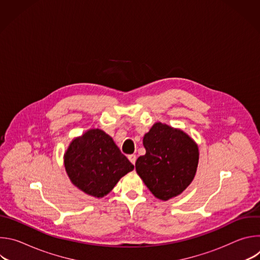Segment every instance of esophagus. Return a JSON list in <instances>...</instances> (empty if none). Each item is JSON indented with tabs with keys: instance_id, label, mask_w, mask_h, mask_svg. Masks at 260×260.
Segmentation results:
<instances>
[{
	"instance_id": "34e87169",
	"label": "esophagus",
	"mask_w": 260,
	"mask_h": 260,
	"mask_svg": "<svg viewBox=\"0 0 260 260\" xmlns=\"http://www.w3.org/2000/svg\"><path fill=\"white\" fill-rule=\"evenodd\" d=\"M127 158H128V160L133 164V165H135L136 164V160H137V156L135 155V154H131V155H128L127 156Z\"/></svg>"
}]
</instances>
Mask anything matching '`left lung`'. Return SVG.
Returning <instances> with one entry per match:
<instances>
[{
    "instance_id": "1",
    "label": "left lung",
    "mask_w": 260,
    "mask_h": 260,
    "mask_svg": "<svg viewBox=\"0 0 260 260\" xmlns=\"http://www.w3.org/2000/svg\"><path fill=\"white\" fill-rule=\"evenodd\" d=\"M146 154L136 161V171L159 200L180 194L194 178L199 148L186 134L160 122L143 139Z\"/></svg>"
}]
</instances>
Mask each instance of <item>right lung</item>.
<instances>
[{
  "mask_svg": "<svg viewBox=\"0 0 260 260\" xmlns=\"http://www.w3.org/2000/svg\"><path fill=\"white\" fill-rule=\"evenodd\" d=\"M64 167L72 183L95 198L106 196L122 176L134 170L112 138L98 128L70 144Z\"/></svg>",
  "mask_w": 260,
  "mask_h": 260,
  "instance_id": "add662e5",
  "label": "right lung"
}]
</instances>
